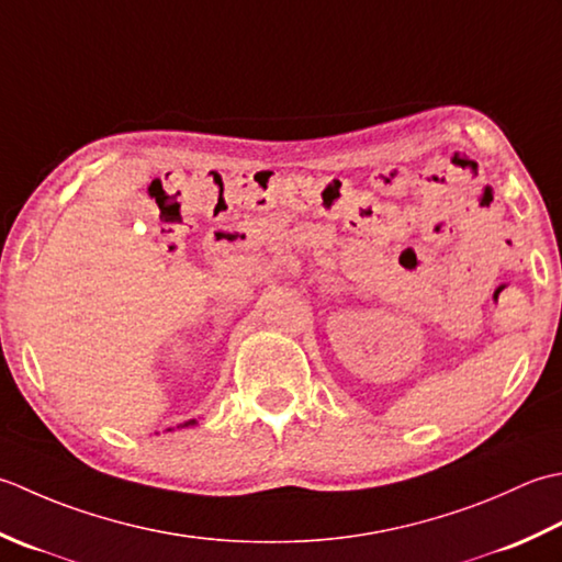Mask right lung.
Listing matches in <instances>:
<instances>
[{"label":"right lung","instance_id":"add662e5","mask_svg":"<svg viewBox=\"0 0 562 562\" xmlns=\"http://www.w3.org/2000/svg\"><path fill=\"white\" fill-rule=\"evenodd\" d=\"M191 425H196V419H189V422H184V425H181V427H191Z\"/></svg>","mask_w":562,"mask_h":562}]
</instances>
